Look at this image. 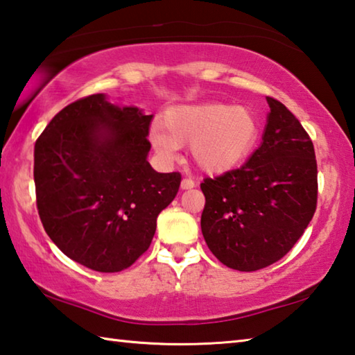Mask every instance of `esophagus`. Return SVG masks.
Instances as JSON below:
<instances>
[{
	"instance_id": "1",
	"label": "esophagus",
	"mask_w": 355,
	"mask_h": 355,
	"mask_svg": "<svg viewBox=\"0 0 355 355\" xmlns=\"http://www.w3.org/2000/svg\"><path fill=\"white\" fill-rule=\"evenodd\" d=\"M195 187V181L191 178H184L182 182H181V189L182 190H189V189H193Z\"/></svg>"
}]
</instances>
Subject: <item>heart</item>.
Returning a JSON list of instances; mask_svg holds the SVG:
<instances>
[{"instance_id": "1", "label": "heart", "mask_w": 355, "mask_h": 355, "mask_svg": "<svg viewBox=\"0 0 355 355\" xmlns=\"http://www.w3.org/2000/svg\"><path fill=\"white\" fill-rule=\"evenodd\" d=\"M256 114L243 105L223 103L182 104L168 109L162 126L149 130L153 145L164 154L190 145L196 165L207 173H226L239 166L259 139Z\"/></svg>"}]
</instances>
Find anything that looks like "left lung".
Returning a JSON list of instances; mask_svg holds the SVG:
<instances>
[{
	"label": "left lung",
	"instance_id": "1",
	"mask_svg": "<svg viewBox=\"0 0 355 355\" xmlns=\"http://www.w3.org/2000/svg\"><path fill=\"white\" fill-rule=\"evenodd\" d=\"M262 143L243 166L206 178L201 231L214 256L239 271L281 260L312 221L318 198L313 143L275 98Z\"/></svg>",
	"mask_w": 355,
	"mask_h": 355
}]
</instances>
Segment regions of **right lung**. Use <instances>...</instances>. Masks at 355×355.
<instances>
[{
  "mask_svg": "<svg viewBox=\"0 0 355 355\" xmlns=\"http://www.w3.org/2000/svg\"><path fill=\"white\" fill-rule=\"evenodd\" d=\"M153 115L90 95L55 115L34 148L37 209L49 239L99 272L132 265L181 185L146 160Z\"/></svg>",
  "mask_w": 355,
  "mask_h": 355,
  "instance_id": "1",
  "label": "right lung"
}]
</instances>
